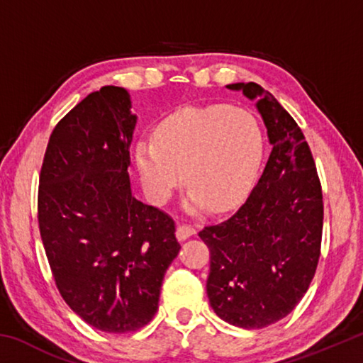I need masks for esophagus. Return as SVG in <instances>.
<instances>
[{
  "instance_id": "esophagus-1",
  "label": "esophagus",
  "mask_w": 363,
  "mask_h": 363,
  "mask_svg": "<svg viewBox=\"0 0 363 363\" xmlns=\"http://www.w3.org/2000/svg\"><path fill=\"white\" fill-rule=\"evenodd\" d=\"M192 235H195V229L192 225H187V224H179L177 225V229H176V237H177V240H187L189 237H192Z\"/></svg>"
}]
</instances>
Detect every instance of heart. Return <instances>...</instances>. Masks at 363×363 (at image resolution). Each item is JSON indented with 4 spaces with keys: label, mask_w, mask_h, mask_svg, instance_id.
Listing matches in <instances>:
<instances>
[{
    "label": "heart",
    "mask_w": 363,
    "mask_h": 363,
    "mask_svg": "<svg viewBox=\"0 0 363 363\" xmlns=\"http://www.w3.org/2000/svg\"><path fill=\"white\" fill-rule=\"evenodd\" d=\"M261 152L259 125L248 110L186 107L160 123L155 140H139L136 163L155 201L167 200L186 177L184 210L200 213L210 205L220 213L248 192Z\"/></svg>",
    "instance_id": "obj_1"
}]
</instances>
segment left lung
Segmentation results:
<instances>
[{"label": "left lung", "instance_id": "8db88e82", "mask_svg": "<svg viewBox=\"0 0 363 363\" xmlns=\"http://www.w3.org/2000/svg\"><path fill=\"white\" fill-rule=\"evenodd\" d=\"M225 88L256 101L272 150L237 213L199 233L210 248L206 293L224 322L264 328L290 314L314 279L322 186L303 131L277 99L256 83Z\"/></svg>", "mask_w": 363, "mask_h": 363}]
</instances>
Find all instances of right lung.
Instances as JSON below:
<instances>
[{"label": "right lung", "instance_id": "right-lung-1", "mask_svg": "<svg viewBox=\"0 0 363 363\" xmlns=\"http://www.w3.org/2000/svg\"><path fill=\"white\" fill-rule=\"evenodd\" d=\"M136 121L130 93L104 86L57 123L40 174V233L54 280L70 309L106 333L152 320L181 250L174 220L131 194Z\"/></svg>", "mask_w": 363, "mask_h": 363}]
</instances>
